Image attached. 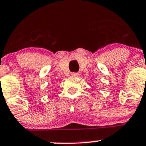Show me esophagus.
I'll return each mask as SVG.
<instances>
[{"label":"esophagus","mask_w":146,"mask_h":146,"mask_svg":"<svg viewBox=\"0 0 146 146\" xmlns=\"http://www.w3.org/2000/svg\"><path fill=\"white\" fill-rule=\"evenodd\" d=\"M71 76L73 77H78L79 76V73H73L71 74Z\"/></svg>","instance_id":"obj_1"}]
</instances>
